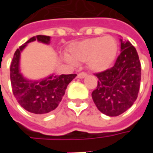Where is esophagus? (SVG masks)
<instances>
[{"label":"esophagus","mask_w":153,"mask_h":153,"mask_svg":"<svg viewBox=\"0 0 153 153\" xmlns=\"http://www.w3.org/2000/svg\"><path fill=\"white\" fill-rule=\"evenodd\" d=\"M87 76V74L84 73V72H82V73H79L78 74V78L79 79H83L84 77Z\"/></svg>","instance_id":"1"}]
</instances>
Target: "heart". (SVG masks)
<instances>
[{
  "mask_svg": "<svg viewBox=\"0 0 153 153\" xmlns=\"http://www.w3.org/2000/svg\"><path fill=\"white\" fill-rule=\"evenodd\" d=\"M117 51V42L111 36L88 38L70 45L69 60L74 63L88 62L90 70L102 72L111 65Z\"/></svg>",
  "mask_w": 153,
  "mask_h": 153,
  "instance_id": "heart-1",
  "label": "heart"
}]
</instances>
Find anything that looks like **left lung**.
Wrapping results in <instances>:
<instances>
[{
    "mask_svg": "<svg viewBox=\"0 0 153 153\" xmlns=\"http://www.w3.org/2000/svg\"><path fill=\"white\" fill-rule=\"evenodd\" d=\"M96 89L92 97L97 109L108 116H117L130 108L138 97L141 64L135 47L120 39V54L111 69L95 74Z\"/></svg>",
    "mask_w": 153,
    "mask_h": 153,
    "instance_id": "left-lung-1",
    "label": "left lung"
}]
</instances>
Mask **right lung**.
Returning <instances> with one entry per match:
<instances>
[{
	"label": "right lung",
	"mask_w": 153,
	"mask_h": 153,
	"mask_svg": "<svg viewBox=\"0 0 153 153\" xmlns=\"http://www.w3.org/2000/svg\"><path fill=\"white\" fill-rule=\"evenodd\" d=\"M50 37L38 35L33 37L19 47L14 54L10 65V82L12 91L19 104L26 111L33 114L43 115L56 108L65 95L68 84L77 74L50 75L40 81H32L25 79L19 70L20 53L27 44L38 40L49 44Z\"/></svg>",
	"instance_id": "obj_1"
}]
</instances>
